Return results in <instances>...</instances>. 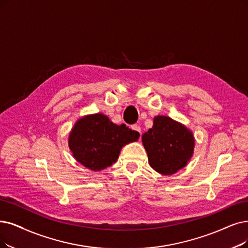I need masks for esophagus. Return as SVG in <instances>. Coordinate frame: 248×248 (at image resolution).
Masks as SVG:
<instances>
[{
    "instance_id": "1",
    "label": "esophagus",
    "mask_w": 248,
    "mask_h": 248,
    "mask_svg": "<svg viewBox=\"0 0 248 248\" xmlns=\"http://www.w3.org/2000/svg\"><path fill=\"white\" fill-rule=\"evenodd\" d=\"M131 129L134 130V131L137 132V133H140V132H141V128H140V126H138V125H135V124L131 126Z\"/></svg>"
}]
</instances>
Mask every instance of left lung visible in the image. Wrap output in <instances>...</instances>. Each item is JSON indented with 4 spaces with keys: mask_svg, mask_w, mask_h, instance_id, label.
<instances>
[{
    "mask_svg": "<svg viewBox=\"0 0 248 248\" xmlns=\"http://www.w3.org/2000/svg\"><path fill=\"white\" fill-rule=\"evenodd\" d=\"M148 163L155 171L170 176L191 158L195 140L190 129L168 116H155L154 125L141 136Z\"/></svg>",
    "mask_w": 248,
    "mask_h": 248,
    "instance_id": "8db88e82",
    "label": "left lung"
}]
</instances>
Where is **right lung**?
Segmentation results:
<instances>
[{"instance_id": "1", "label": "right lung", "mask_w": 248, "mask_h": 248, "mask_svg": "<svg viewBox=\"0 0 248 248\" xmlns=\"http://www.w3.org/2000/svg\"><path fill=\"white\" fill-rule=\"evenodd\" d=\"M140 133L117 125L96 113L79 118L69 133L68 145L75 160L92 171H102L117 162L122 147L137 141Z\"/></svg>"}]
</instances>
